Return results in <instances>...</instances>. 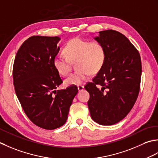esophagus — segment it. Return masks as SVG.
<instances>
[{
    "instance_id": "esophagus-1",
    "label": "esophagus",
    "mask_w": 158,
    "mask_h": 158,
    "mask_svg": "<svg viewBox=\"0 0 158 158\" xmlns=\"http://www.w3.org/2000/svg\"><path fill=\"white\" fill-rule=\"evenodd\" d=\"M78 89L79 91H82V90L84 89V86H82V85H78Z\"/></svg>"
}]
</instances>
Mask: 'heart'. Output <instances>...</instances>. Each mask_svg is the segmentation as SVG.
Returning a JSON list of instances; mask_svg holds the SVG:
<instances>
[{
    "label": "heart",
    "mask_w": 158,
    "mask_h": 158,
    "mask_svg": "<svg viewBox=\"0 0 158 158\" xmlns=\"http://www.w3.org/2000/svg\"><path fill=\"white\" fill-rule=\"evenodd\" d=\"M65 57L57 56L53 65L59 74L68 75L71 70L70 62H75L77 69L65 79L66 86L81 85L91 74H96L104 65L106 50L103 44L98 41H89L76 37L69 40L63 48Z\"/></svg>",
    "instance_id": "heart-1"
}]
</instances>
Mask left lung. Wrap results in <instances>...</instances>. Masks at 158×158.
<instances>
[{
    "label": "left lung",
    "mask_w": 158,
    "mask_h": 158,
    "mask_svg": "<svg viewBox=\"0 0 158 158\" xmlns=\"http://www.w3.org/2000/svg\"><path fill=\"white\" fill-rule=\"evenodd\" d=\"M95 40L106 50L104 65L85 88L90 94L92 119L111 125L126 117L140 91L142 65L140 54L124 35L114 30L99 32Z\"/></svg>",
    "instance_id": "obj_1"
}]
</instances>
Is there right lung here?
<instances>
[{
    "mask_svg": "<svg viewBox=\"0 0 158 158\" xmlns=\"http://www.w3.org/2000/svg\"><path fill=\"white\" fill-rule=\"evenodd\" d=\"M59 37L32 36L15 58L13 79L16 95L28 118L37 126L54 130L65 123L78 89L56 88L63 80L53 65L59 53Z\"/></svg>",
    "mask_w": 158,
    "mask_h": 158,
    "instance_id": "right-lung-1",
    "label": "right lung"
}]
</instances>
